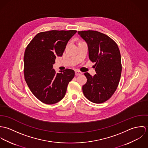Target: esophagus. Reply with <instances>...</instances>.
Segmentation results:
<instances>
[{
    "label": "esophagus",
    "instance_id": "34e87169",
    "mask_svg": "<svg viewBox=\"0 0 148 148\" xmlns=\"http://www.w3.org/2000/svg\"><path fill=\"white\" fill-rule=\"evenodd\" d=\"M82 73H83V72H82L80 71H78V70L75 71V75H76V76L81 75H82Z\"/></svg>",
    "mask_w": 148,
    "mask_h": 148
}]
</instances>
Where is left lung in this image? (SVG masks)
Masks as SVG:
<instances>
[{"mask_svg": "<svg viewBox=\"0 0 148 148\" xmlns=\"http://www.w3.org/2000/svg\"><path fill=\"white\" fill-rule=\"evenodd\" d=\"M78 34L88 44L90 60L96 63V74L92 76L84 73L87 82L83 86V93L92 103H104L114 94L120 80L122 65L119 47L110 37L97 31Z\"/></svg>", "mask_w": 148, "mask_h": 148, "instance_id": "obj_1", "label": "left lung"}]
</instances>
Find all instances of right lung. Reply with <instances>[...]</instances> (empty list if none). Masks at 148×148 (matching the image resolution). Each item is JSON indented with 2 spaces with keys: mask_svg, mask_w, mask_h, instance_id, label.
Returning <instances> with one entry per match:
<instances>
[{
  "mask_svg": "<svg viewBox=\"0 0 148 148\" xmlns=\"http://www.w3.org/2000/svg\"><path fill=\"white\" fill-rule=\"evenodd\" d=\"M76 30H52L38 33L28 44L24 55V76L33 95L46 104L63 99L75 71L66 69L56 73L53 69L56 56L63 55Z\"/></svg>",
  "mask_w": 148,
  "mask_h": 148,
  "instance_id": "right-lung-1",
  "label": "right lung"
}]
</instances>
